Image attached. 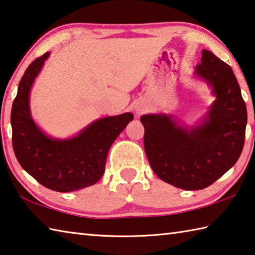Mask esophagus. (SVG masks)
<instances>
[{"instance_id": "1", "label": "esophagus", "mask_w": 255, "mask_h": 255, "mask_svg": "<svg viewBox=\"0 0 255 255\" xmlns=\"http://www.w3.org/2000/svg\"><path fill=\"white\" fill-rule=\"evenodd\" d=\"M138 113H139V110H138Z\"/></svg>"}]
</instances>
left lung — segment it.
Segmentation results:
<instances>
[{"instance_id":"8db88e82","label":"left lung","mask_w":255,"mask_h":255,"mask_svg":"<svg viewBox=\"0 0 255 255\" xmlns=\"http://www.w3.org/2000/svg\"><path fill=\"white\" fill-rule=\"evenodd\" d=\"M195 76L216 97L200 125L188 128L160 114L140 118L150 167L161 180L186 191L210 186L233 167L243 150L248 122L247 106L229 64L203 50Z\"/></svg>"}]
</instances>
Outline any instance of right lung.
I'll return each mask as SVG.
<instances>
[{
  "label": "right lung",
  "mask_w": 255,
  "mask_h": 255,
  "mask_svg": "<svg viewBox=\"0 0 255 255\" xmlns=\"http://www.w3.org/2000/svg\"><path fill=\"white\" fill-rule=\"evenodd\" d=\"M49 54L36 58L18 83L11 112L12 145L26 173L44 187L66 193L91 186L103 177L110 146L133 116L98 119L69 139L45 135L31 117L30 90Z\"/></svg>",
  "instance_id": "obj_1"
}]
</instances>
